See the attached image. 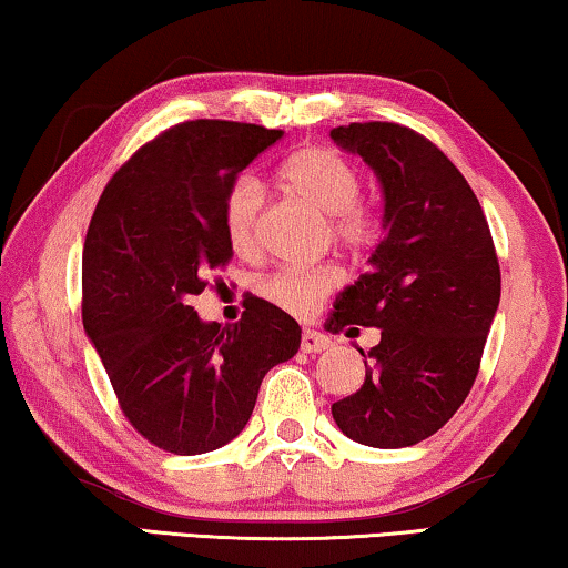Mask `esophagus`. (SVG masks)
Returning a JSON list of instances; mask_svg holds the SVG:
<instances>
[{
	"instance_id": "esophagus-1",
	"label": "esophagus",
	"mask_w": 568,
	"mask_h": 568,
	"mask_svg": "<svg viewBox=\"0 0 568 568\" xmlns=\"http://www.w3.org/2000/svg\"><path fill=\"white\" fill-rule=\"evenodd\" d=\"M331 345H333V341L327 338V335H323V333H317V331H304L302 333L300 348L304 353H323V351L331 348Z\"/></svg>"
}]
</instances>
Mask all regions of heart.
Instances as JSON below:
<instances>
[{
	"mask_svg": "<svg viewBox=\"0 0 568 568\" xmlns=\"http://www.w3.org/2000/svg\"><path fill=\"white\" fill-rule=\"evenodd\" d=\"M278 179L286 192L300 196L310 207L327 215L331 235L345 251L364 253L376 243L382 223L376 212L358 200L361 174L348 159L333 148H302L284 161ZM264 212V192L251 179L235 182L225 196L223 230L227 245L237 256H253L258 251V227ZM338 286L333 268H282L261 284V294L290 315H315Z\"/></svg>",
	"mask_w": 568,
	"mask_h": 568,
	"instance_id": "1",
	"label": "heart"
}]
</instances>
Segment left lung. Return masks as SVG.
<instances>
[{
	"label": "left lung",
	"instance_id": "8db88e82",
	"mask_svg": "<svg viewBox=\"0 0 568 568\" xmlns=\"http://www.w3.org/2000/svg\"><path fill=\"white\" fill-rule=\"evenodd\" d=\"M331 138L376 171L386 227L372 271L331 317L333 333L382 331L379 345L361 351L364 384L335 402L333 420L364 446H415L456 415L479 374L503 290L495 241L462 171L425 135L397 122H351Z\"/></svg>",
	"mask_w": 568,
	"mask_h": 568
}]
</instances>
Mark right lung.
I'll return each instance as SVG.
<instances>
[{"instance_id": "obj_1", "label": "right lung", "mask_w": 568, "mask_h": 568, "mask_svg": "<svg viewBox=\"0 0 568 568\" xmlns=\"http://www.w3.org/2000/svg\"><path fill=\"white\" fill-rule=\"evenodd\" d=\"M284 130L186 120L138 148L106 182L81 258V320L128 423L155 448L207 454L243 430L268 368L302 331L258 297L233 325L189 300L233 248L223 230L237 174Z\"/></svg>"}]
</instances>
